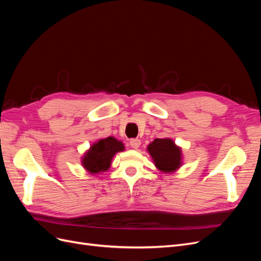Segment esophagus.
I'll return each instance as SVG.
<instances>
[{"label": "esophagus", "instance_id": "obj_1", "mask_svg": "<svg viewBox=\"0 0 261 261\" xmlns=\"http://www.w3.org/2000/svg\"><path fill=\"white\" fill-rule=\"evenodd\" d=\"M140 140L138 139V138H133V139H130V141H129V145H130V147L132 148H134V149H137L139 146H140Z\"/></svg>", "mask_w": 261, "mask_h": 261}]
</instances>
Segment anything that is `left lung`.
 <instances>
[{
	"instance_id": "obj_1",
	"label": "left lung",
	"mask_w": 261,
	"mask_h": 261,
	"mask_svg": "<svg viewBox=\"0 0 261 261\" xmlns=\"http://www.w3.org/2000/svg\"><path fill=\"white\" fill-rule=\"evenodd\" d=\"M155 167L165 172H173L180 165V149L176 147L172 139L156 138L148 146Z\"/></svg>"
}]
</instances>
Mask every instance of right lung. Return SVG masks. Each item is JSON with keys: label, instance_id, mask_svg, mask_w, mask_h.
<instances>
[{"label": "right lung", "instance_id": "1", "mask_svg": "<svg viewBox=\"0 0 261 261\" xmlns=\"http://www.w3.org/2000/svg\"><path fill=\"white\" fill-rule=\"evenodd\" d=\"M123 150V144L113 137L101 139L86 153L83 159V165L91 174L105 172L110 168L113 155Z\"/></svg>", "mask_w": 261, "mask_h": 261}]
</instances>
